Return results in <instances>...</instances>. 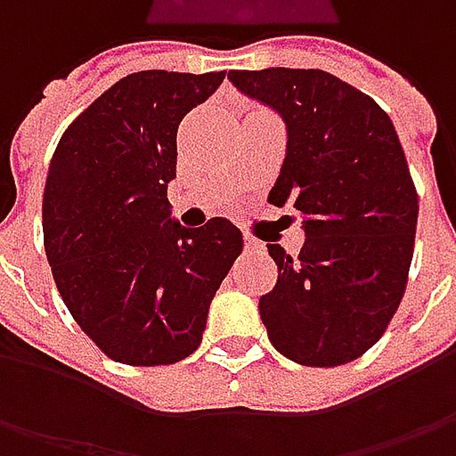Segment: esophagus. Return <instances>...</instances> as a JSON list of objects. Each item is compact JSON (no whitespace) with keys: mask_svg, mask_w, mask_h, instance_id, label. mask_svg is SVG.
<instances>
[{"mask_svg":"<svg viewBox=\"0 0 456 456\" xmlns=\"http://www.w3.org/2000/svg\"><path fill=\"white\" fill-rule=\"evenodd\" d=\"M243 246H246V251H251V254L264 251V243H261V240H256V238H251V236H243Z\"/></svg>","mask_w":456,"mask_h":456,"instance_id":"34e87169","label":"esophagus"}]
</instances>
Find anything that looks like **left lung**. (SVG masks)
<instances>
[{"label": "left lung", "instance_id": "left-lung-1", "mask_svg": "<svg viewBox=\"0 0 456 456\" xmlns=\"http://www.w3.org/2000/svg\"><path fill=\"white\" fill-rule=\"evenodd\" d=\"M287 121V159L269 202L305 216L299 256L269 243L276 284L258 299L272 345L335 368L376 345L409 284L419 195L394 121L370 96L314 68L231 70Z\"/></svg>", "mask_w": 456, "mask_h": 456}]
</instances>
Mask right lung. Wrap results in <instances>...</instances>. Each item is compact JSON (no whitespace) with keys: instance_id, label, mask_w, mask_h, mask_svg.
Listing matches in <instances>:
<instances>
[{"instance_id":"add662e5","label":"right lung","mask_w":456,"mask_h":456,"mask_svg":"<svg viewBox=\"0 0 456 456\" xmlns=\"http://www.w3.org/2000/svg\"><path fill=\"white\" fill-rule=\"evenodd\" d=\"M225 78L139 70L61 136L43 195L55 287L96 347L124 365H172L198 350L210 302L243 248L231 220H169L177 129Z\"/></svg>"}]
</instances>
